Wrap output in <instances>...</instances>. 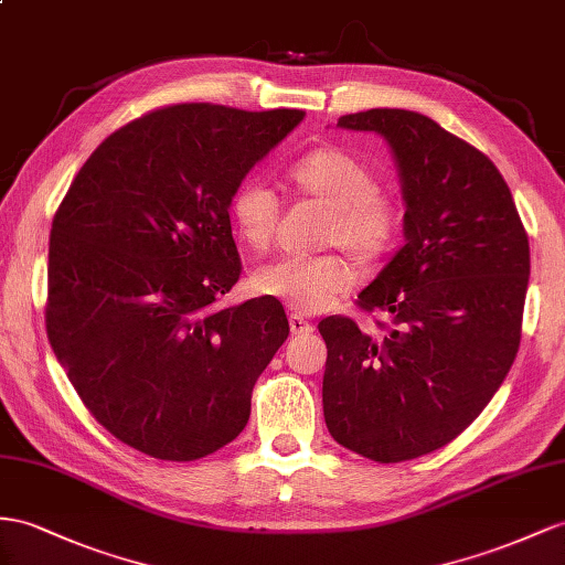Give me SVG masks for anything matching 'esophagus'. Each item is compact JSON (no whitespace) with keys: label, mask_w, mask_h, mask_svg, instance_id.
Masks as SVG:
<instances>
[{"label":"esophagus","mask_w":565,"mask_h":565,"mask_svg":"<svg viewBox=\"0 0 565 565\" xmlns=\"http://www.w3.org/2000/svg\"><path fill=\"white\" fill-rule=\"evenodd\" d=\"M288 327H291V331H294L296 337L310 334V331H312V324H310L308 320H302L300 315H291V317H288Z\"/></svg>","instance_id":"esophagus-1"}]
</instances>
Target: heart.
I'll list each match as a JSON object with an SVG mask.
<instances>
[{
    "label": "heart",
    "mask_w": 565,
    "mask_h": 565,
    "mask_svg": "<svg viewBox=\"0 0 565 565\" xmlns=\"http://www.w3.org/2000/svg\"><path fill=\"white\" fill-rule=\"evenodd\" d=\"M286 177L302 195L329 207L322 226V245H341L360 263H377L396 245L401 210L394 198L377 191L367 164L339 148H320L298 157ZM279 198L259 181H243L231 198V220L238 238L265 250L279 226ZM355 284V269L339 253L281 255L257 267L253 288L259 296L277 298L302 315L327 310Z\"/></svg>",
    "instance_id": "obj_1"
}]
</instances>
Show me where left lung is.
<instances>
[{
	"label": "left lung",
	"mask_w": 565,
	"mask_h": 565,
	"mask_svg": "<svg viewBox=\"0 0 565 565\" xmlns=\"http://www.w3.org/2000/svg\"><path fill=\"white\" fill-rule=\"evenodd\" d=\"M386 140L398 169L406 245L358 296L392 315L384 337L327 317L324 420L341 446L401 462L454 441L499 392L518 345L530 243L494 162L408 109L337 121Z\"/></svg>",
	"instance_id": "left-lung-1"
}]
</instances>
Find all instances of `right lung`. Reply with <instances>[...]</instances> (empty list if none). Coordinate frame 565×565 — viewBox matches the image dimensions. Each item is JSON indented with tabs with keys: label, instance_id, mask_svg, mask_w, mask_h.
Listing matches in <instances>:
<instances>
[{
	"label": "right lung",
	"instance_id": "obj_1",
	"mask_svg": "<svg viewBox=\"0 0 565 565\" xmlns=\"http://www.w3.org/2000/svg\"><path fill=\"white\" fill-rule=\"evenodd\" d=\"M306 117L173 105L111 134L54 214L47 337L85 408L159 460L234 441L288 337L277 298L222 306L241 259L228 207Z\"/></svg>",
	"mask_w": 565,
	"mask_h": 565
}]
</instances>
